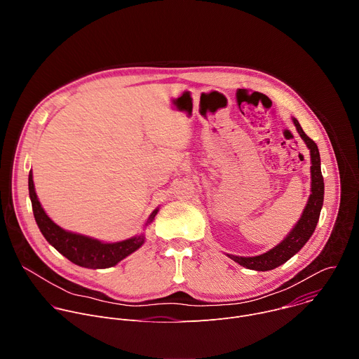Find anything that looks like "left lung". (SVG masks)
<instances>
[{
    "instance_id": "obj_1",
    "label": "left lung",
    "mask_w": 359,
    "mask_h": 359,
    "mask_svg": "<svg viewBox=\"0 0 359 359\" xmlns=\"http://www.w3.org/2000/svg\"><path fill=\"white\" fill-rule=\"evenodd\" d=\"M292 123L299 133L301 139L306 144L310 150L311 156V194L306 201L304 212L299 217V220L295 223V226L291 229V231L284 237L281 243H278L276 247L269 250L267 252H263L260 255H254V257H241V255H233L227 254V257L233 262L238 263L240 266L255 270V271H269L280 267L285 262H288L292 255H295L304 244L310 240L313 236L320 213L323 209L324 203V177L321 173V159H320V150L313 139L306 136L299 126L298 121L295 118H291Z\"/></svg>"
}]
</instances>
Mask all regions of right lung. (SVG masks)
I'll return each mask as SVG.
<instances>
[{"label":"right lung","instance_id":"right-lung-1","mask_svg":"<svg viewBox=\"0 0 359 359\" xmlns=\"http://www.w3.org/2000/svg\"><path fill=\"white\" fill-rule=\"evenodd\" d=\"M28 189H29V198L32 203L34 217L42 236L50 245H53L55 250H58L64 257H67L69 262H72L76 266H81L85 269H93V270L114 267L119 262L126 259L128 255L135 252L137 248H140L146 240L144 233H140L122 241L105 243L89 236L64 230L57 223H54L53 219L48 217L45 210L42 209L38 196L35 193L32 172H29V176H28ZM158 212H159V208H156L151 212L143 229H146L153 220H155Z\"/></svg>","mask_w":359,"mask_h":359}]
</instances>
